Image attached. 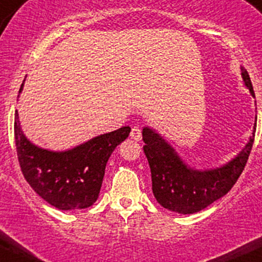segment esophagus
<instances>
[{
  "label": "esophagus",
  "instance_id": "1",
  "mask_svg": "<svg viewBox=\"0 0 262 262\" xmlns=\"http://www.w3.org/2000/svg\"><path fill=\"white\" fill-rule=\"evenodd\" d=\"M130 136H131V139L135 141H140L141 139H142V132H141L140 127H132Z\"/></svg>",
  "mask_w": 262,
  "mask_h": 262
}]
</instances>
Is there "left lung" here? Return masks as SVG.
<instances>
[{
    "mask_svg": "<svg viewBox=\"0 0 262 262\" xmlns=\"http://www.w3.org/2000/svg\"><path fill=\"white\" fill-rule=\"evenodd\" d=\"M242 76L245 86L255 98L251 80L244 68ZM255 131L256 121L248 143L233 160L216 168L195 169L184 162L174 147L158 132L143 127V152L151 168L155 198L166 209L179 214H193L224 196L236 183L248 162Z\"/></svg>",
    "mask_w": 262,
    "mask_h": 262,
    "instance_id": "8db88e82",
    "label": "left lung"
}]
</instances>
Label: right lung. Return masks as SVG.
Listing matches in <instances>:
<instances>
[{
	"label": "right lung",
	"instance_id": "add662e5",
	"mask_svg": "<svg viewBox=\"0 0 262 262\" xmlns=\"http://www.w3.org/2000/svg\"><path fill=\"white\" fill-rule=\"evenodd\" d=\"M22 89L23 83L19 93ZM130 131L123 126L67 151H51L26 137L18 111L14 114V140L23 176L38 195L60 210L85 209L96 202L108 158Z\"/></svg>",
	"mask_w": 262,
	"mask_h": 262
}]
</instances>
